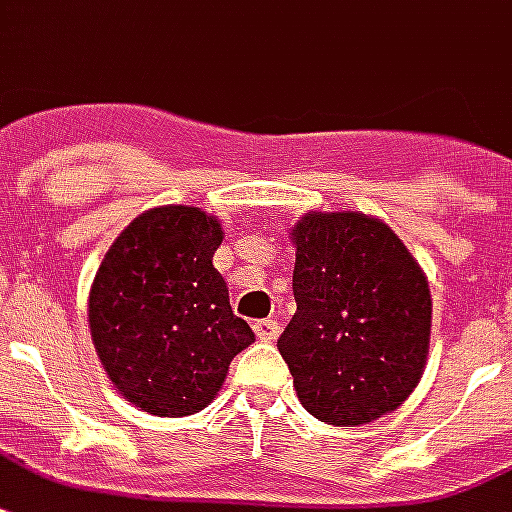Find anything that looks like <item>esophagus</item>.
I'll return each mask as SVG.
<instances>
[{
  "mask_svg": "<svg viewBox=\"0 0 512 512\" xmlns=\"http://www.w3.org/2000/svg\"><path fill=\"white\" fill-rule=\"evenodd\" d=\"M255 333H257V339H263V342H274L276 336H279V323H276L274 317H266V320H257L255 325Z\"/></svg>",
  "mask_w": 512,
  "mask_h": 512,
  "instance_id": "1",
  "label": "esophagus"
}]
</instances>
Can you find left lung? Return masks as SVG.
I'll return each mask as SVG.
<instances>
[{"label": "left lung", "instance_id": "obj_1", "mask_svg": "<svg viewBox=\"0 0 512 512\" xmlns=\"http://www.w3.org/2000/svg\"><path fill=\"white\" fill-rule=\"evenodd\" d=\"M293 320L279 352L314 418L361 426L418 385L431 333L429 282L380 219L309 214L293 230Z\"/></svg>", "mask_w": 512, "mask_h": 512}]
</instances>
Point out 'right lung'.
Masks as SVG:
<instances>
[{"mask_svg":"<svg viewBox=\"0 0 512 512\" xmlns=\"http://www.w3.org/2000/svg\"><path fill=\"white\" fill-rule=\"evenodd\" d=\"M219 244L222 227L200 208H151L97 268L89 293L94 350L121 396L151 415L203 410L230 361L255 342L214 268Z\"/></svg>","mask_w":512,"mask_h":512,"instance_id":"right-lung-1","label":"right lung"}]
</instances>
